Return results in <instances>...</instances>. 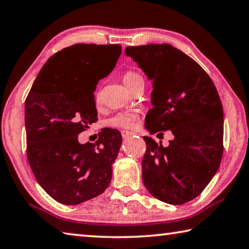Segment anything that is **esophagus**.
<instances>
[{
	"instance_id": "1",
	"label": "esophagus",
	"mask_w": 249,
	"mask_h": 249,
	"mask_svg": "<svg viewBox=\"0 0 249 249\" xmlns=\"http://www.w3.org/2000/svg\"><path fill=\"white\" fill-rule=\"evenodd\" d=\"M121 134H122V137L126 138L128 137L129 135H132V132H128V130H121Z\"/></svg>"
}]
</instances>
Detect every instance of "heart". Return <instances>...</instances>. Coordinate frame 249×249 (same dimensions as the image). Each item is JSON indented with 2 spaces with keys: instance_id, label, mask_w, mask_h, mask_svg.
Segmentation results:
<instances>
[{
  "instance_id": "heart-1",
  "label": "heart",
  "mask_w": 249,
  "mask_h": 249,
  "mask_svg": "<svg viewBox=\"0 0 249 249\" xmlns=\"http://www.w3.org/2000/svg\"><path fill=\"white\" fill-rule=\"evenodd\" d=\"M123 81L128 87L129 90H134L135 88L144 83L142 75L135 70L126 71L123 75ZM94 100L96 103L101 102V93L99 91L95 92ZM138 113L136 111H123L119 112L107 120V125L113 128H123L132 129L137 124Z\"/></svg>"
}]
</instances>
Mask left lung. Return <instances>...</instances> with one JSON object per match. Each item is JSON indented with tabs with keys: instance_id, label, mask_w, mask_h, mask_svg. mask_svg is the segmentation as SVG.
I'll list each match as a JSON object with an SVG mask.
<instances>
[{
	"instance_id": "8db88e82",
	"label": "left lung",
	"mask_w": 249,
	"mask_h": 249,
	"mask_svg": "<svg viewBox=\"0 0 249 249\" xmlns=\"http://www.w3.org/2000/svg\"><path fill=\"white\" fill-rule=\"evenodd\" d=\"M153 81L145 127L151 134L171 130L169 145L144 136L142 161L147 190L166 203L181 205L196 197L216 174L223 156V107L212 79L188 54L168 44L126 47Z\"/></svg>"
}]
</instances>
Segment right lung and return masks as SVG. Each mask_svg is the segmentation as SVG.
Returning <instances> with one entry per match:
<instances>
[{"label":"right lung","mask_w":249,"mask_h":249,"mask_svg":"<svg viewBox=\"0 0 249 249\" xmlns=\"http://www.w3.org/2000/svg\"><path fill=\"white\" fill-rule=\"evenodd\" d=\"M121 53V45L75 44L61 49L46 61L25 101L29 166L59 203L93 199L111 182L121 133L104 128L95 144L83 145L78 135L98 121L93 92Z\"/></svg>","instance_id":"right-lung-1"}]
</instances>
